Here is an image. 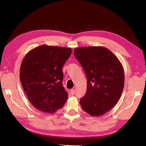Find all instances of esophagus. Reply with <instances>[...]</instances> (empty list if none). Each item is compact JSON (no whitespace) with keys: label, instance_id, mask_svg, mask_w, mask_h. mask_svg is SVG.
<instances>
[{"label":"esophagus","instance_id":"esophagus-1","mask_svg":"<svg viewBox=\"0 0 146 146\" xmlns=\"http://www.w3.org/2000/svg\"><path fill=\"white\" fill-rule=\"evenodd\" d=\"M70 95H71V96H74V94H75V90H73V89L70 90Z\"/></svg>","mask_w":146,"mask_h":146}]
</instances>
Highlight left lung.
I'll use <instances>...</instances> for the list:
<instances>
[{
    "mask_svg": "<svg viewBox=\"0 0 146 146\" xmlns=\"http://www.w3.org/2000/svg\"><path fill=\"white\" fill-rule=\"evenodd\" d=\"M74 55L87 77L86 94L80 100L82 108L92 116L102 115L121 98L125 80L122 66L117 57L104 47L77 48Z\"/></svg>",
    "mask_w": 146,
    "mask_h": 146,
    "instance_id": "obj_1",
    "label": "left lung"
}]
</instances>
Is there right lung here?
Instances as JSON below:
<instances>
[{
  "label": "right lung",
  "mask_w": 146,
  "mask_h": 146,
  "mask_svg": "<svg viewBox=\"0 0 146 146\" xmlns=\"http://www.w3.org/2000/svg\"><path fill=\"white\" fill-rule=\"evenodd\" d=\"M71 52L68 47L44 44L25 56L20 68V80L29 100L38 110L53 113L67 100L62 68Z\"/></svg>",
  "instance_id": "obj_1"
}]
</instances>
